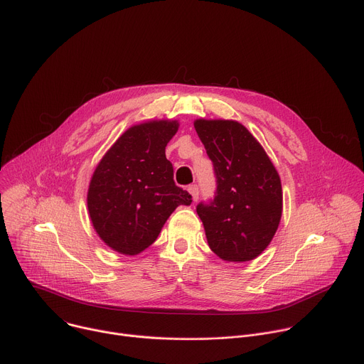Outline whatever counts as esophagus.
Here are the masks:
<instances>
[{"instance_id":"1","label":"esophagus","mask_w":364,"mask_h":364,"mask_svg":"<svg viewBox=\"0 0 364 364\" xmlns=\"http://www.w3.org/2000/svg\"><path fill=\"white\" fill-rule=\"evenodd\" d=\"M188 193L191 194V198H193V201H196L197 198H198V187L196 186V184H191V186H188Z\"/></svg>"}]
</instances>
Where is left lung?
<instances>
[{
	"label": "left lung",
	"mask_w": 364,
	"mask_h": 364,
	"mask_svg": "<svg viewBox=\"0 0 364 364\" xmlns=\"http://www.w3.org/2000/svg\"><path fill=\"white\" fill-rule=\"evenodd\" d=\"M194 128L218 180L215 200L197 205L207 243L226 262L252 261L268 247L281 222L279 174L240 122L200 118Z\"/></svg>",
	"instance_id": "left-lung-1"
}]
</instances>
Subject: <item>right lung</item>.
<instances>
[{"mask_svg":"<svg viewBox=\"0 0 364 364\" xmlns=\"http://www.w3.org/2000/svg\"><path fill=\"white\" fill-rule=\"evenodd\" d=\"M178 121L155 119L128 128L96 166L87 210L97 236L112 250L134 256L151 246L180 204L191 196L176 186L166 146Z\"/></svg>","mask_w":364,"mask_h":364,"instance_id":"1","label":"right lung"}]
</instances>
